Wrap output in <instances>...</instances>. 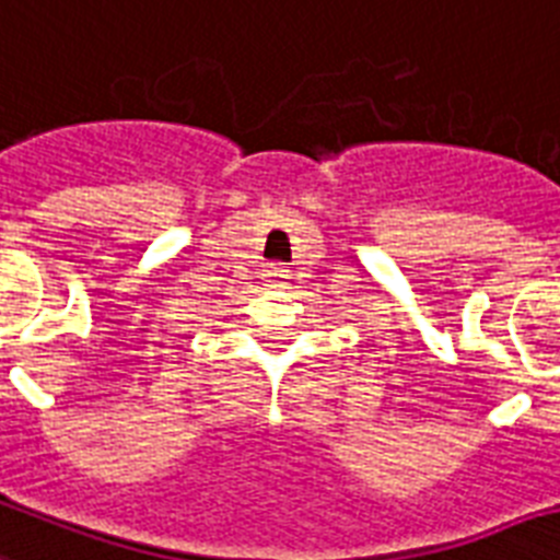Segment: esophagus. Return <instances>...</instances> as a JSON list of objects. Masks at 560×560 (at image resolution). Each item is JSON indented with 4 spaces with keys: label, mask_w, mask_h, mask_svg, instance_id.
Segmentation results:
<instances>
[{
    "label": "esophagus",
    "mask_w": 560,
    "mask_h": 560,
    "mask_svg": "<svg viewBox=\"0 0 560 560\" xmlns=\"http://www.w3.org/2000/svg\"><path fill=\"white\" fill-rule=\"evenodd\" d=\"M262 283L268 289H283L289 283V268L285 266H266L262 268Z\"/></svg>",
    "instance_id": "1"
}]
</instances>
